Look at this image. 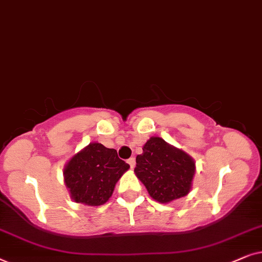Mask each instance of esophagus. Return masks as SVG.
I'll list each match as a JSON object with an SVG mask.
<instances>
[{
    "instance_id": "1",
    "label": "esophagus",
    "mask_w": 262,
    "mask_h": 262,
    "mask_svg": "<svg viewBox=\"0 0 262 262\" xmlns=\"http://www.w3.org/2000/svg\"><path fill=\"white\" fill-rule=\"evenodd\" d=\"M127 162H128L129 165H130L132 169H134L135 164H137V163H135V158H134V157H132V158H129V159L127 160Z\"/></svg>"
}]
</instances>
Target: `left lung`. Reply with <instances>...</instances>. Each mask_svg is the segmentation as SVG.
Listing matches in <instances>:
<instances>
[{
  "label": "left lung",
  "mask_w": 262,
  "mask_h": 262,
  "mask_svg": "<svg viewBox=\"0 0 262 262\" xmlns=\"http://www.w3.org/2000/svg\"><path fill=\"white\" fill-rule=\"evenodd\" d=\"M195 162L182 149L151 137L137 156L134 172L147 189L149 196L167 204L189 193L195 175Z\"/></svg>",
  "instance_id": "left-lung-1"
}]
</instances>
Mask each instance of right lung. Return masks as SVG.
Wrapping results in <instances>:
<instances>
[{"label": "right lung", "instance_id": "add662e5", "mask_svg": "<svg viewBox=\"0 0 262 262\" xmlns=\"http://www.w3.org/2000/svg\"><path fill=\"white\" fill-rule=\"evenodd\" d=\"M128 169L116 149L91 142L64 165V184L74 202L100 206L111 198L117 181Z\"/></svg>", "mask_w": 262, "mask_h": 262}]
</instances>
